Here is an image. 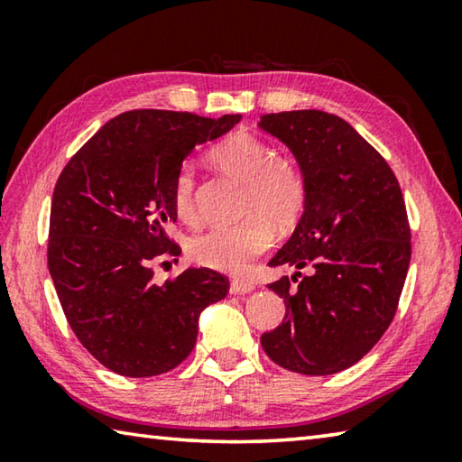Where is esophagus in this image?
<instances>
[{
	"label": "esophagus",
	"instance_id": "34e87169",
	"mask_svg": "<svg viewBox=\"0 0 462 462\" xmlns=\"http://www.w3.org/2000/svg\"><path fill=\"white\" fill-rule=\"evenodd\" d=\"M230 289L232 293H250L254 289V283H250V281H245V279H232L230 283Z\"/></svg>",
	"mask_w": 462,
	"mask_h": 462
}]
</instances>
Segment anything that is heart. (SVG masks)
Listing matches in <instances>:
<instances>
[{
	"instance_id": "heart-1",
	"label": "heart",
	"mask_w": 462,
	"mask_h": 462,
	"mask_svg": "<svg viewBox=\"0 0 462 462\" xmlns=\"http://www.w3.org/2000/svg\"><path fill=\"white\" fill-rule=\"evenodd\" d=\"M275 148L254 136H232L212 152L226 175L246 185L242 214L253 213L238 224L216 226L191 240L189 256L201 267L222 273H245L271 245L269 220L287 228L306 208V179L291 161L275 159ZM173 209L183 224H198L195 167L183 162L173 181Z\"/></svg>"
}]
</instances>
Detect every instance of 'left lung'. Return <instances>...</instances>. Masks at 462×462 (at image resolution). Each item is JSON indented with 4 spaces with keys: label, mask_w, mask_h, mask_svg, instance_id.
<instances>
[{
    "label": "left lung",
    "mask_w": 462,
    "mask_h": 462,
    "mask_svg": "<svg viewBox=\"0 0 462 462\" xmlns=\"http://www.w3.org/2000/svg\"><path fill=\"white\" fill-rule=\"evenodd\" d=\"M259 126L289 146L308 189L300 224L269 263L297 269L269 285L287 314L261 344L287 371L334 374L361 361L397 311L411 259L402 187L338 116L297 109L263 116Z\"/></svg>",
    "instance_id": "1"
}]
</instances>
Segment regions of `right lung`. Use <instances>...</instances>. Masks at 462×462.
<instances>
[{"label":"right lung","mask_w":462,"mask_h":462,"mask_svg":"<svg viewBox=\"0 0 462 462\" xmlns=\"http://www.w3.org/2000/svg\"><path fill=\"white\" fill-rule=\"evenodd\" d=\"M240 122L238 114L132 109L109 120L62 169L52 193L49 271L67 322L106 369L154 377L183 363L198 319L228 279L187 269L156 285L152 267L181 248L173 181L185 156Z\"/></svg>","instance_id":"add662e5"}]
</instances>
